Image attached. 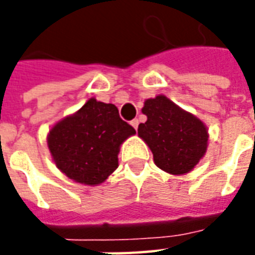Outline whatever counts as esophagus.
I'll list each match as a JSON object with an SVG mask.
<instances>
[{
  "instance_id": "obj_1",
  "label": "esophagus",
  "mask_w": 255,
  "mask_h": 255,
  "mask_svg": "<svg viewBox=\"0 0 255 255\" xmlns=\"http://www.w3.org/2000/svg\"><path fill=\"white\" fill-rule=\"evenodd\" d=\"M131 126H132V127L135 128V129H136V128H138V126H139V120H138V119H133L132 122H131Z\"/></svg>"
}]
</instances>
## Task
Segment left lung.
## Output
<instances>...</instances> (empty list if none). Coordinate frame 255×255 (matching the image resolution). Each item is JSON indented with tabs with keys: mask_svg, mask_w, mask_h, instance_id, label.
<instances>
[{
	"mask_svg": "<svg viewBox=\"0 0 255 255\" xmlns=\"http://www.w3.org/2000/svg\"><path fill=\"white\" fill-rule=\"evenodd\" d=\"M142 112L147 122L139 124L138 135L151 150L155 165L172 175L191 171L208 147L205 124L165 95L146 101Z\"/></svg>",
	"mask_w": 255,
	"mask_h": 255,
	"instance_id": "1",
	"label": "left lung"
}]
</instances>
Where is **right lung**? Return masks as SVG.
<instances>
[{"mask_svg": "<svg viewBox=\"0 0 255 255\" xmlns=\"http://www.w3.org/2000/svg\"><path fill=\"white\" fill-rule=\"evenodd\" d=\"M133 133L116 106L91 98L50 129L47 146L58 169L69 179L95 186L116 169L120 144Z\"/></svg>", "mask_w": 255, "mask_h": 255, "instance_id": "obj_1", "label": "right lung"}]
</instances>
